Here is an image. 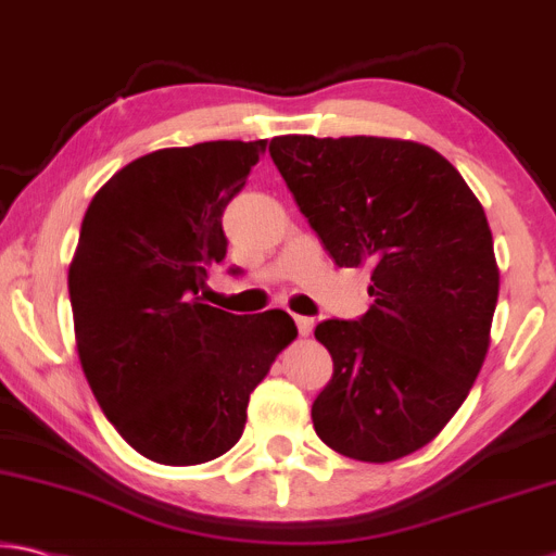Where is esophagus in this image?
I'll list each match as a JSON object with an SVG mask.
<instances>
[{
  "mask_svg": "<svg viewBox=\"0 0 556 556\" xmlns=\"http://www.w3.org/2000/svg\"><path fill=\"white\" fill-rule=\"evenodd\" d=\"M294 321H296L299 333H302V337H309L312 329H314V319H312V316H294Z\"/></svg>",
  "mask_w": 556,
  "mask_h": 556,
  "instance_id": "34e87169",
  "label": "esophagus"
}]
</instances>
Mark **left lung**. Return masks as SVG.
Masks as SVG:
<instances>
[{
	"mask_svg": "<svg viewBox=\"0 0 556 556\" xmlns=\"http://www.w3.org/2000/svg\"><path fill=\"white\" fill-rule=\"evenodd\" d=\"M269 155L339 267H371V309L316 326L333 376L312 405L333 451L391 463L468 399L490 346L500 275L463 175L413 140L271 138Z\"/></svg>",
	"mask_w": 556,
	"mask_h": 556,
	"instance_id": "left-lung-1",
	"label": "left lung"
}]
</instances>
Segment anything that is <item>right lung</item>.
Masks as SVG:
<instances>
[{"label":"right lung","mask_w":556,"mask_h":556,"mask_svg":"<svg viewBox=\"0 0 556 556\" xmlns=\"http://www.w3.org/2000/svg\"><path fill=\"white\" fill-rule=\"evenodd\" d=\"M264 148H163L121 167L86 210L68 267L78 358L105 418L153 463L230 451L250 393L296 339L287 312L237 316L200 296L227 254L225 207Z\"/></svg>","instance_id":"obj_1"}]
</instances>
